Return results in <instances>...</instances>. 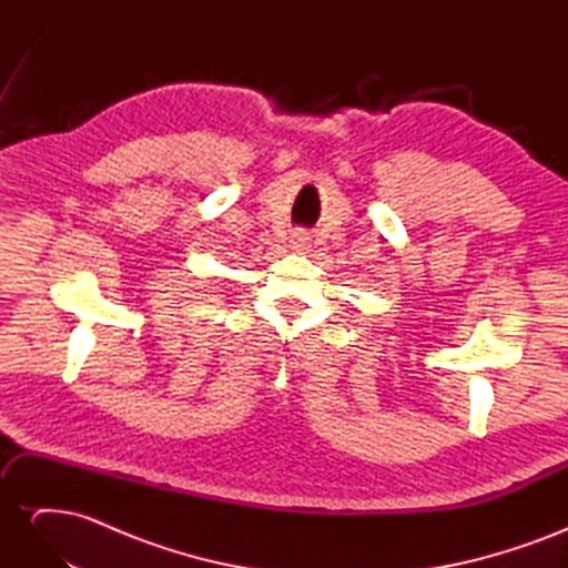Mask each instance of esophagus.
<instances>
[{"label": "esophagus", "instance_id": "1", "mask_svg": "<svg viewBox=\"0 0 568 568\" xmlns=\"http://www.w3.org/2000/svg\"><path fill=\"white\" fill-rule=\"evenodd\" d=\"M288 244L294 251H307V248H311V236H307L305 232H294L288 239Z\"/></svg>", "mask_w": 568, "mask_h": 568}]
</instances>
